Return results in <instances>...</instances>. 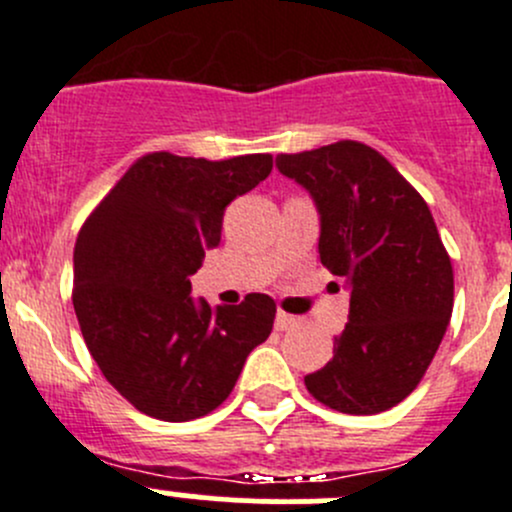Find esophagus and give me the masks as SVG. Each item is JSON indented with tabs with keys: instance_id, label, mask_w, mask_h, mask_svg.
Instances as JSON below:
<instances>
[{
	"instance_id": "34e87169",
	"label": "esophagus",
	"mask_w": 512,
	"mask_h": 512,
	"mask_svg": "<svg viewBox=\"0 0 512 512\" xmlns=\"http://www.w3.org/2000/svg\"><path fill=\"white\" fill-rule=\"evenodd\" d=\"M297 324H299L297 317H292V314H285V312H277V317H275L277 332H289V329H294Z\"/></svg>"
}]
</instances>
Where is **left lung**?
<instances>
[{"instance_id": "1", "label": "left lung", "mask_w": 512, "mask_h": 512, "mask_svg": "<svg viewBox=\"0 0 512 512\" xmlns=\"http://www.w3.org/2000/svg\"><path fill=\"white\" fill-rule=\"evenodd\" d=\"M319 213V260L352 289L337 354L304 376L342 414L404 401L436 356L453 312V267L421 195L374 148L339 141L280 156Z\"/></svg>"}]
</instances>
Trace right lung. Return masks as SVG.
<instances>
[{
	"label": "right lung",
	"mask_w": 512,
	"mask_h": 512,
	"mask_svg": "<svg viewBox=\"0 0 512 512\" xmlns=\"http://www.w3.org/2000/svg\"><path fill=\"white\" fill-rule=\"evenodd\" d=\"M272 156L151 153L128 168L79 232L74 309L108 384L160 421H190L230 396L275 322L267 294L210 309L190 275L220 245L225 208L270 175Z\"/></svg>",
	"instance_id": "obj_1"
}]
</instances>
